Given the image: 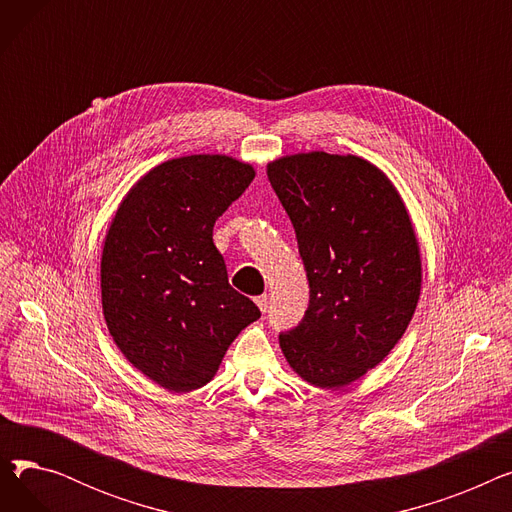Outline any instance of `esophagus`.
<instances>
[{
	"instance_id": "1",
	"label": "esophagus",
	"mask_w": 512,
	"mask_h": 512,
	"mask_svg": "<svg viewBox=\"0 0 512 512\" xmlns=\"http://www.w3.org/2000/svg\"><path fill=\"white\" fill-rule=\"evenodd\" d=\"M255 303H257V307H259V311L265 313V311H267V294H261V297L255 299Z\"/></svg>"
}]
</instances>
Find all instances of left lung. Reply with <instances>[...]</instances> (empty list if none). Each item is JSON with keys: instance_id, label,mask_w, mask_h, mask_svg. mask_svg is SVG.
<instances>
[{"instance_id": "obj_1", "label": "left lung", "mask_w": 512, "mask_h": 512, "mask_svg": "<svg viewBox=\"0 0 512 512\" xmlns=\"http://www.w3.org/2000/svg\"><path fill=\"white\" fill-rule=\"evenodd\" d=\"M309 280L301 324L280 334L292 371L336 390L382 363L421 294V251L392 180L359 155L309 151L267 164Z\"/></svg>"}]
</instances>
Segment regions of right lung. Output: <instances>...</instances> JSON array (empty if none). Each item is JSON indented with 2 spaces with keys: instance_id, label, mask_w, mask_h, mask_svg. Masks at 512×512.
Segmentation results:
<instances>
[{
  "instance_id": "add662e5",
  "label": "right lung",
  "mask_w": 512,
  "mask_h": 512,
  "mask_svg": "<svg viewBox=\"0 0 512 512\" xmlns=\"http://www.w3.org/2000/svg\"><path fill=\"white\" fill-rule=\"evenodd\" d=\"M255 178L222 153L164 161L132 184L107 228L101 307L120 353L168 392L213 380L234 338L261 317L228 284L213 224Z\"/></svg>"
}]
</instances>
